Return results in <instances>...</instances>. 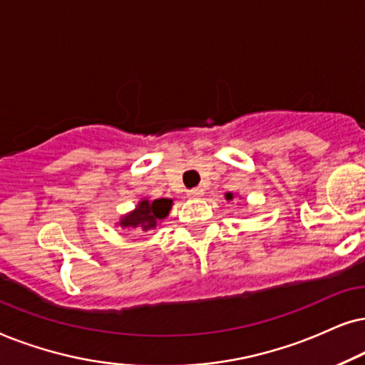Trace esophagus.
<instances>
[{"instance_id": "1", "label": "esophagus", "mask_w": 365, "mask_h": 365, "mask_svg": "<svg viewBox=\"0 0 365 365\" xmlns=\"http://www.w3.org/2000/svg\"><path fill=\"white\" fill-rule=\"evenodd\" d=\"M203 195V190H202V188H192V190H188L187 192V197L188 198H200Z\"/></svg>"}]
</instances>
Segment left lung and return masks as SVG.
I'll return each instance as SVG.
<instances>
[{
	"instance_id": "obj_1",
	"label": "left lung",
	"mask_w": 365,
	"mask_h": 365,
	"mask_svg": "<svg viewBox=\"0 0 365 365\" xmlns=\"http://www.w3.org/2000/svg\"><path fill=\"white\" fill-rule=\"evenodd\" d=\"M225 198H227V200H233V198H235V193L227 192V193H225Z\"/></svg>"
}]
</instances>
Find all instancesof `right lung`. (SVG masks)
Instances as JSON below:
<instances>
[{
  "instance_id": "obj_1",
  "label": "right lung",
  "mask_w": 365,
  "mask_h": 365,
  "mask_svg": "<svg viewBox=\"0 0 365 365\" xmlns=\"http://www.w3.org/2000/svg\"><path fill=\"white\" fill-rule=\"evenodd\" d=\"M172 205V198H155V200L142 198L133 210L118 218L116 227L123 228V230H153V228L162 225V222L168 217Z\"/></svg>"
}]
</instances>
